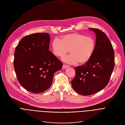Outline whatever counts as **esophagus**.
<instances>
[{
    "mask_svg": "<svg viewBox=\"0 0 125 125\" xmlns=\"http://www.w3.org/2000/svg\"><path fill=\"white\" fill-rule=\"evenodd\" d=\"M69 67H70L69 66H68V65H65V64H63L62 68H63V69H67V68H68Z\"/></svg>",
    "mask_w": 125,
    "mask_h": 125,
    "instance_id": "obj_1",
    "label": "esophagus"
}]
</instances>
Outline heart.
<instances>
[{"label":"heart","instance_id":"1","mask_svg":"<svg viewBox=\"0 0 125 125\" xmlns=\"http://www.w3.org/2000/svg\"><path fill=\"white\" fill-rule=\"evenodd\" d=\"M95 48V42L93 38L79 33L66 34L61 37V40L54 39L51 43L52 52L57 57H63L69 50L70 54L63 57L62 60L71 65L88 62L94 54Z\"/></svg>","mask_w":125,"mask_h":125}]
</instances>
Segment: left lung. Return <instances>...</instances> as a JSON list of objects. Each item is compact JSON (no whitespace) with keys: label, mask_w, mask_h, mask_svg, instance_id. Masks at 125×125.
<instances>
[{"label":"left lung","mask_w":125,"mask_h":125,"mask_svg":"<svg viewBox=\"0 0 125 125\" xmlns=\"http://www.w3.org/2000/svg\"><path fill=\"white\" fill-rule=\"evenodd\" d=\"M96 36L95 48L90 60L75 69L71 81L74 90L82 95H90L104 89L109 82L115 66V53L111 42L105 33L90 28Z\"/></svg>","instance_id":"obj_1"}]
</instances>
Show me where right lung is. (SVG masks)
<instances>
[{
    "mask_svg": "<svg viewBox=\"0 0 125 125\" xmlns=\"http://www.w3.org/2000/svg\"><path fill=\"white\" fill-rule=\"evenodd\" d=\"M50 36L35 33L24 37L15 48L13 65L20 84L30 92L43 93L51 87L54 74L63 63L49 51Z\"/></svg>",
    "mask_w": 125,
    "mask_h": 125,
    "instance_id": "1",
    "label": "right lung"
}]
</instances>
